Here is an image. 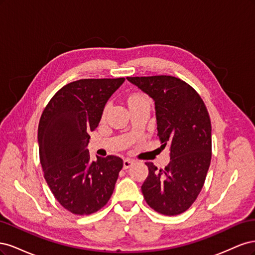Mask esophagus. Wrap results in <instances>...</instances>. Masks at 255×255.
<instances>
[{"label": "esophagus", "mask_w": 255, "mask_h": 255, "mask_svg": "<svg viewBox=\"0 0 255 255\" xmlns=\"http://www.w3.org/2000/svg\"><path fill=\"white\" fill-rule=\"evenodd\" d=\"M133 163H134V161H133L132 159L126 158L125 160H123V169H128V168H129L130 166L133 165Z\"/></svg>", "instance_id": "34e87169"}]
</instances>
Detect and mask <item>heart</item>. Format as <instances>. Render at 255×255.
<instances>
[{"mask_svg":"<svg viewBox=\"0 0 255 255\" xmlns=\"http://www.w3.org/2000/svg\"><path fill=\"white\" fill-rule=\"evenodd\" d=\"M142 100H148V98L143 95H140V94H135V95L130 96L128 101V105H132L138 101H142ZM106 110H107V107L105 109V112H106Z\"/></svg>","mask_w":255,"mask_h":255,"instance_id":"obj_1","label":"heart"}]
</instances>
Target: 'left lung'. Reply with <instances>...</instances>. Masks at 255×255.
<instances>
[{"label":"left lung","instance_id":"8db88e82","mask_svg":"<svg viewBox=\"0 0 255 255\" xmlns=\"http://www.w3.org/2000/svg\"><path fill=\"white\" fill-rule=\"evenodd\" d=\"M155 103L157 136L169 146L170 161L164 170L145 163L149 175L141 191L159 214L179 215L188 210L201 191L212 158L210 115L197 91L170 75L127 78Z\"/></svg>","mask_w":255,"mask_h":255}]
</instances>
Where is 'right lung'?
Masks as SVG:
<instances>
[{"instance_id": "add662e5", "label": "right lung", "mask_w": 255, "mask_h": 255, "mask_svg": "<svg viewBox=\"0 0 255 255\" xmlns=\"http://www.w3.org/2000/svg\"><path fill=\"white\" fill-rule=\"evenodd\" d=\"M126 79H86L67 84L45 107L38 127L40 163L54 197L75 215H90L109 201L120 157L91 160L89 132L102 118L105 104Z\"/></svg>"}]
</instances>
